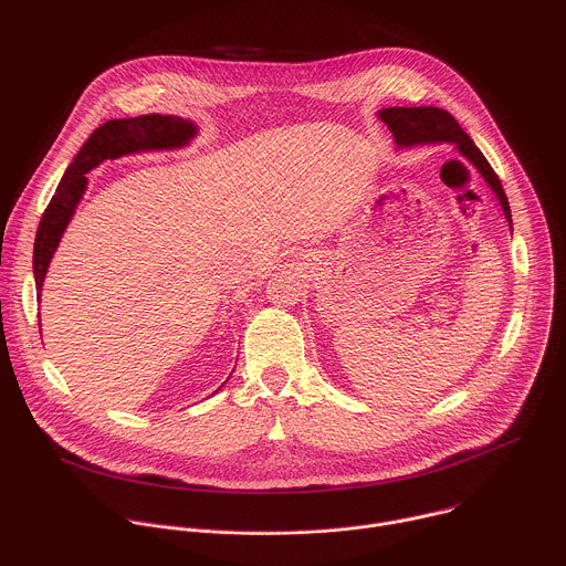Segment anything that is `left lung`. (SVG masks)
Wrapping results in <instances>:
<instances>
[{"label": "left lung", "mask_w": 566, "mask_h": 566, "mask_svg": "<svg viewBox=\"0 0 566 566\" xmlns=\"http://www.w3.org/2000/svg\"><path fill=\"white\" fill-rule=\"evenodd\" d=\"M378 118L387 125V129L394 136V143L398 147H417V145H443L450 143L461 154L463 160L479 172V177L486 181V186L493 190L495 199L502 206V212L513 230L511 219V206L506 199V192L493 172L486 156L472 143V138L459 127V123L439 107H387L378 112ZM450 164H459V160H450ZM448 166V164H446Z\"/></svg>", "instance_id": "left-lung-1"}]
</instances>
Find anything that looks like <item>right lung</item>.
<instances>
[{
  "mask_svg": "<svg viewBox=\"0 0 566 566\" xmlns=\"http://www.w3.org/2000/svg\"><path fill=\"white\" fill-rule=\"evenodd\" d=\"M199 127L181 116H160V114H145L136 118H114L103 123L87 143L80 147L71 166L66 168L62 181L53 199L49 201L35 234V249H33V275L35 289L42 293L44 275L57 251L60 239L75 214V208L83 199L90 179L85 177L94 168H98L107 158H120L125 154L149 151V149H179L186 147ZM42 332V329H40Z\"/></svg>",
  "mask_w": 566,
  "mask_h": 566,
  "instance_id": "obj_1",
  "label": "right lung"
}]
</instances>
